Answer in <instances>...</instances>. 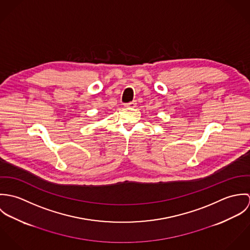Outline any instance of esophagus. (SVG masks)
Segmentation results:
<instances>
[{"label":"esophagus","mask_w":250,"mask_h":250,"mask_svg":"<svg viewBox=\"0 0 250 250\" xmlns=\"http://www.w3.org/2000/svg\"><path fill=\"white\" fill-rule=\"evenodd\" d=\"M124 107H137V101H132V102H130V103H127V104H125Z\"/></svg>","instance_id":"obj_1"}]
</instances>
